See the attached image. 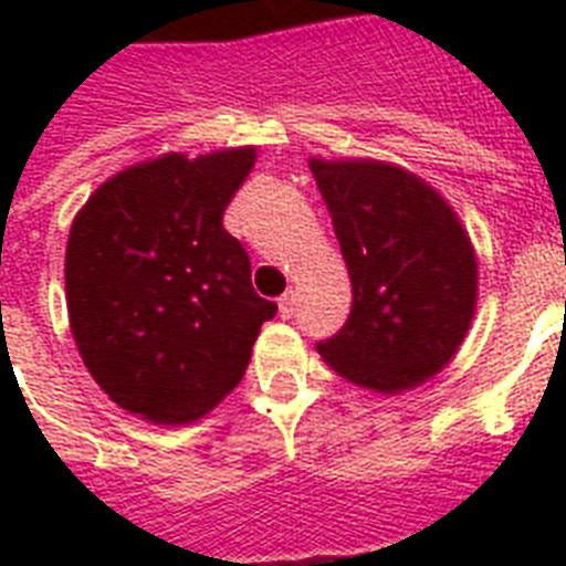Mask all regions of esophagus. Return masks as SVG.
Instances as JSON below:
<instances>
[{
  "instance_id": "obj_1",
  "label": "esophagus",
  "mask_w": 566,
  "mask_h": 566,
  "mask_svg": "<svg viewBox=\"0 0 566 566\" xmlns=\"http://www.w3.org/2000/svg\"><path fill=\"white\" fill-rule=\"evenodd\" d=\"M296 302H300V293L296 291H287L284 296H279V314L284 319H291L296 314Z\"/></svg>"
}]
</instances>
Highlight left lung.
<instances>
[{
  "mask_svg": "<svg viewBox=\"0 0 566 566\" xmlns=\"http://www.w3.org/2000/svg\"><path fill=\"white\" fill-rule=\"evenodd\" d=\"M317 179L344 252L353 311L317 346L340 378L394 396L438 376L464 344L479 300V258L438 188L378 158H319Z\"/></svg>",
  "mask_w": 566,
  "mask_h": 566,
  "instance_id": "1",
  "label": "left lung"
}]
</instances>
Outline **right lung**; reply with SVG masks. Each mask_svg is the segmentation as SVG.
Wrapping results in <instances>:
<instances>
[{
    "label": "right lung",
    "mask_w": 566,
    "mask_h": 566,
    "mask_svg": "<svg viewBox=\"0 0 566 566\" xmlns=\"http://www.w3.org/2000/svg\"><path fill=\"white\" fill-rule=\"evenodd\" d=\"M255 146L132 164L78 208L64 258L70 332L93 381L155 426H185L240 385L275 302L222 213Z\"/></svg>",
    "instance_id": "right-lung-1"
}]
</instances>
